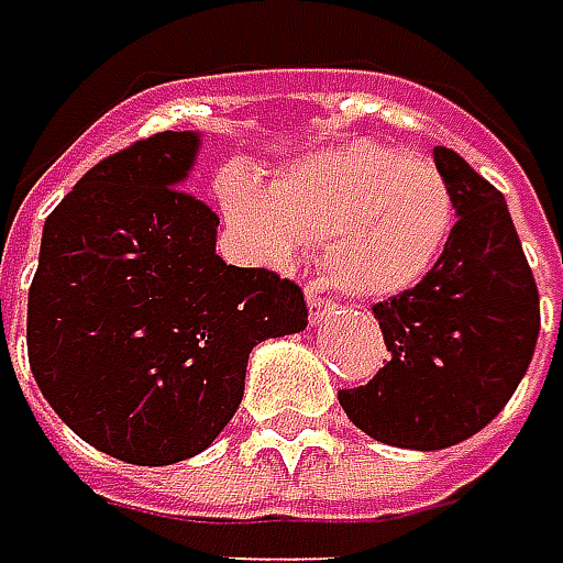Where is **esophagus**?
<instances>
[{
    "instance_id": "34e87169",
    "label": "esophagus",
    "mask_w": 563,
    "mask_h": 563,
    "mask_svg": "<svg viewBox=\"0 0 563 563\" xmlns=\"http://www.w3.org/2000/svg\"><path fill=\"white\" fill-rule=\"evenodd\" d=\"M307 307H310V323H313V325H320L325 317L332 313V300H325V297L313 295V291L307 295Z\"/></svg>"
}]
</instances>
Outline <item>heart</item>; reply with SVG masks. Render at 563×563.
Here are the masks:
<instances>
[{"label": "heart", "instance_id": "heart-1", "mask_svg": "<svg viewBox=\"0 0 563 563\" xmlns=\"http://www.w3.org/2000/svg\"><path fill=\"white\" fill-rule=\"evenodd\" d=\"M214 192L256 263L291 268L320 243L329 285L364 303L415 291L456 228L453 189L434 164L367 139L297 157L268 186L228 167Z\"/></svg>", "mask_w": 563, "mask_h": 563}]
</instances>
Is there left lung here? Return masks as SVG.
Returning a JSON list of instances; mask_svg holds the SVG:
<instances>
[{"label": "left lung", "mask_w": 563, "mask_h": 563, "mask_svg": "<svg viewBox=\"0 0 563 563\" xmlns=\"http://www.w3.org/2000/svg\"><path fill=\"white\" fill-rule=\"evenodd\" d=\"M437 170L456 228L437 268L374 317L389 361L367 386L342 389L354 428L402 450H446L510 402L539 339V288L504 196L450 148Z\"/></svg>", "instance_id": "8db88e82"}]
</instances>
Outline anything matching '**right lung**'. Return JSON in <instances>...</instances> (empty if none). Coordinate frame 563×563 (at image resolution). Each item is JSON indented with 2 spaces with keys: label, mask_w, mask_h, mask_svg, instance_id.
Listing matches in <instances>:
<instances>
[{
  "label": "right lung",
  "mask_w": 563,
  "mask_h": 563,
  "mask_svg": "<svg viewBox=\"0 0 563 563\" xmlns=\"http://www.w3.org/2000/svg\"><path fill=\"white\" fill-rule=\"evenodd\" d=\"M202 132L103 157L43 224L27 357L43 399L95 450L170 465L211 446L250 352L307 329L295 282L228 266L218 214L184 186Z\"/></svg>",
  "instance_id": "1"
}]
</instances>
